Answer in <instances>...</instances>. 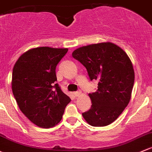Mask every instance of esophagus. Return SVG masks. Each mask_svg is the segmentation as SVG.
Here are the masks:
<instances>
[{
    "label": "esophagus",
    "instance_id": "esophagus-1",
    "mask_svg": "<svg viewBox=\"0 0 152 152\" xmlns=\"http://www.w3.org/2000/svg\"><path fill=\"white\" fill-rule=\"evenodd\" d=\"M73 94H74L75 96L78 97V96H79V95H81V92H73Z\"/></svg>",
    "mask_w": 152,
    "mask_h": 152
}]
</instances>
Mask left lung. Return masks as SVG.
Returning a JSON list of instances; mask_svg holds the SVG:
<instances>
[{
  "mask_svg": "<svg viewBox=\"0 0 152 152\" xmlns=\"http://www.w3.org/2000/svg\"><path fill=\"white\" fill-rule=\"evenodd\" d=\"M72 56L87 68L91 81H98L96 92L89 94L92 106L83 113V117L94 127L111 124L130 100L135 81L130 59L122 48L111 42L78 48Z\"/></svg>",
  "mask_w": 152,
  "mask_h": 152,
  "instance_id": "8db88e82",
  "label": "left lung"
}]
</instances>
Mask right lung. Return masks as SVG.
I'll return each instance as SVG.
<instances>
[{"instance_id":"add662e5","label":"right lung","mask_w":152,"mask_h":152,"mask_svg":"<svg viewBox=\"0 0 152 152\" xmlns=\"http://www.w3.org/2000/svg\"><path fill=\"white\" fill-rule=\"evenodd\" d=\"M68 51L67 48H33L14 64L13 95L22 112L38 127L49 128L58 124L71 102L55 82L56 66Z\"/></svg>"}]
</instances>
